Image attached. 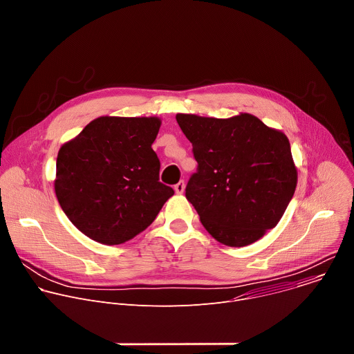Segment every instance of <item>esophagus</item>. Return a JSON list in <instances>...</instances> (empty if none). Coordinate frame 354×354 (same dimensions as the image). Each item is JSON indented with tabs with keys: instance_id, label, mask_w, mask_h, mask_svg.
I'll list each match as a JSON object with an SVG mask.
<instances>
[{
	"instance_id": "esophagus-1",
	"label": "esophagus",
	"mask_w": 354,
	"mask_h": 354,
	"mask_svg": "<svg viewBox=\"0 0 354 354\" xmlns=\"http://www.w3.org/2000/svg\"><path fill=\"white\" fill-rule=\"evenodd\" d=\"M175 192H176L178 194H182V193L185 192V182H183V180H180V182H178V183L175 185Z\"/></svg>"
}]
</instances>
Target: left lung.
<instances>
[{
  "mask_svg": "<svg viewBox=\"0 0 354 354\" xmlns=\"http://www.w3.org/2000/svg\"><path fill=\"white\" fill-rule=\"evenodd\" d=\"M176 122L197 161L186 198L209 234L224 245L246 246L274 228L297 186L286 134L249 113L230 119L178 113Z\"/></svg>",
  "mask_w": 354,
  "mask_h": 354,
  "instance_id": "1",
  "label": "left lung"
}]
</instances>
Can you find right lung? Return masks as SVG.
<instances>
[{"label":"right lung","instance_id":"right-lung-1","mask_svg":"<svg viewBox=\"0 0 354 354\" xmlns=\"http://www.w3.org/2000/svg\"><path fill=\"white\" fill-rule=\"evenodd\" d=\"M158 118L102 116L63 144L55 190L68 220L91 239L119 245L156 220L174 189L160 182L151 148Z\"/></svg>","mask_w":354,"mask_h":354}]
</instances>
